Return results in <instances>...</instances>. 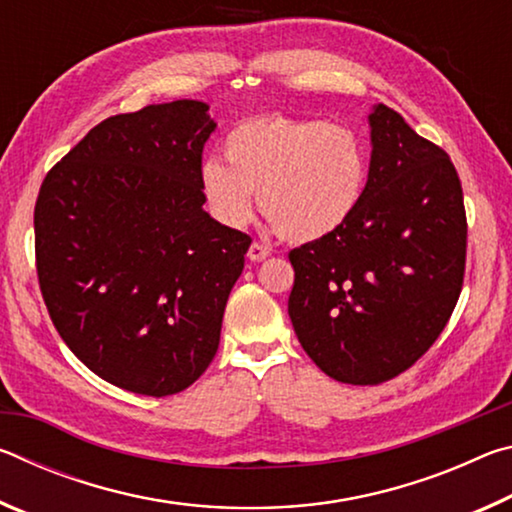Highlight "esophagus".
<instances>
[{
  "label": "esophagus",
  "mask_w": 512,
  "mask_h": 512,
  "mask_svg": "<svg viewBox=\"0 0 512 512\" xmlns=\"http://www.w3.org/2000/svg\"><path fill=\"white\" fill-rule=\"evenodd\" d=\"M268 257V248L264 244H259V241H253L248 248V259L250 262H262V259Z\"/></svg>",
  "instance_id": "34e87169"
}]
</instances>
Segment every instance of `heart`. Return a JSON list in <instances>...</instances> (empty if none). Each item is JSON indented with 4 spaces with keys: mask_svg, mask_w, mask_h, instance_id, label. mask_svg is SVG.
<instances>
[{
    "mask_svg": "<svg viewBox=\"0 0 512 512\" xmlns=\"http://www.w3.org/2000/svg\"><path fill=\"white\" fill-rule=\"evenodd\" d=\"M225 164L203 162L201 189L216 221L244 228L253 194L273 228L296 244L325 239L348 223L368 180V158L348 128L316 119H241L223 140Z\"/></svg>",
    "mask_w": 512,
    "mask_h": 512,
    "instance_id": "1",
    "label": "heart"
}]
</instances>
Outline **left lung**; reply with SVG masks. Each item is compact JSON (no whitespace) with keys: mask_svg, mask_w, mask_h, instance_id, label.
Segmentation results:
<instances>
[{"mask_svg":"<svg viewBox=\"0 0 512 512\" xmlns=\"http://www.w3.org/2000/svg\"><path fill=\"white\" fill-rule=\"evenodd\" d=\"M368 121L359 207L334 235L289 253V316L302 350L354 386L393 379L431 348L461 296L467 248L449 155L384 103Z\"/></svg>","mask_w":512,"mask_h":512,"instance_id":"1","label":"left lung"}]
</instances>
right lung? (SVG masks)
Returning <instances> with one entry per match:
<instances>
[{
    "instance_id": "obj_1",
    "label": "right lung",
    "mask_w": 512,
    "mask_h": 512,
    "mask_svg": "<svg viewBox=\"0 0 512 512\" xmlns=\"http://www.w3.org/2000/svg\"><path fill=\"white\" fill-rule=\"evenodd\" d=\"M203 101L101 121L42 180L33 225L51 323L124 391H185L210 366L250 237L203 210Z\"/></svg>"
}]
</instances>
